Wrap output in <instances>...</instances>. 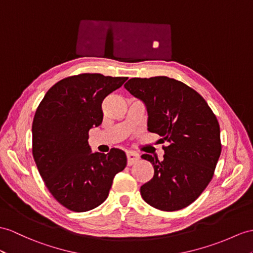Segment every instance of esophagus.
I'll return each mask as SVG.
<instances>
[{"label": "esophagus", "mask_w": 253, "mask_h": 253, "mask_svg": "<svg viewBox=\"0 0 253 253\" xmlns=\"http://www.w3.org/2000/svg\"><path fill=\"white\" fill-rule=\"evenodd\" d=\"M126 158H127V165L131 166L136 162H138L139 155H137V153H135V152H127Z\"/></svg>", "instance_id": "34e87169"}]
</instances>
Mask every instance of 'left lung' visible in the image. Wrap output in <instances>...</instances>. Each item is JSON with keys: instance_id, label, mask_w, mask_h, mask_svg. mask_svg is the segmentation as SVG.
<instances>
[{"instance_id": "8db88e82", "label": "left lung", "mask_w": 253, "mask_h": 253, "mask_svg": "<svg viewBox=\"0 0 253 253\" xmlns=\"http://www.w3.org/2000/svg\"><path fill=\"white\" fill-rule=\"evenodd\" d=\"M125 88L145 103L148 131L168 143L161 161L141 156L155 169L152 179L140 187L141 198L163 211L189 206L211 182L218 163L217 118L201 94L174 78H131Z\"/></svg>"}]
</instances>
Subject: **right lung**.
Listing matches in <instances>:
<instances>
[{
	"label": "right lung",
	"instance_id": "1",
	"mask_svg": "<svg viewBox=\"0 0 253 253\" xmlns=\"http://www.w3.org/2000/svg\"><path fill=\"white\" fill-rule=\"evenodd\" d=\"M127 77L79 74L47 91L32 125V153L49 192L61 205L88 211L107 199L114 177L126 166L125 151L91 152L89 131L103 121L102 102Z\"/></svg>",
	"mask_w": 253,
	"mask_h": 253
}]
</instances>
